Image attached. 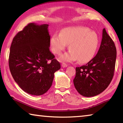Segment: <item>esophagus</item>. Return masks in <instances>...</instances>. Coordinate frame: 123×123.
Here are the masks:
<instances>
[{
    "mask_svg": "<svg viewBox=\"0 0 123 123\" xmlns=\"http://www.w3.org/2000/svg\"><path fill=\"white\" fill-rule=\"evenodd\" d=\"M61 66H62V67L65 68V67H67V64L65 63H62V64H61Z\"/></svg>",
    "mask_w": 123,
    "mask_h": 123,
    "instance_id": "1",
    "label": "esophagus"
}]
</instances>
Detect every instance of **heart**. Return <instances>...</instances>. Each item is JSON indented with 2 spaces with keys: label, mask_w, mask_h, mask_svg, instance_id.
<instances>
[{
  "label": "heart",
  "mask_w": 123,
  "mask_h": 123,
  "mask_svg": "<svg viewBox=\"0 0 123 123\" xmlns=\"http://www.w3.org/2000/svg\"><path fill=\"white\" fill-rule=\"evenodd\" d=\"M51 50L54 54H61L69 44V51L60 57L62 61L72 62L78 60L85 63L93 59L99 45V36L96 32L85 26L67 28L61 34L56 32L50 39Z\"/></svg>",
  "instance_id": "obj_1"
}]
</instances>
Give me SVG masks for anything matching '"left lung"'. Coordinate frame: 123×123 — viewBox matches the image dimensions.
Here are the masks:
<instances>
[{
    "label": "left lung",
    "instance_id": "8db88e82",
    "mask_svg": "<svg viewBox=\"0 0 123 123\" xmlns=\"http://www.w3.org/2000/svg\"><path fill=\"white\" fill-rule=\"evenodd\" d=\"M116 56L114 42L104 28L97 55L86 65L76 68L73 82L79 93L84 97H91L103 92L113 77Z\"/></svg>",
    "mask_w": 123,
    "mask_h": 123
}]
</instances>
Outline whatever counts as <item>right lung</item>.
I'll return each instance as SVG.
<instances>
[{
    "instance_id": "add662e5",
    "label": "right lung",
    "mask_w": 123,
    "mask_h": 123,
    "mask_svg": "<svg viewBox=\"0 0 123 123\" xmlns=\"http://www.w3.org/2000/svg\"><path fill=\"white\" fill-rule=\"evenodd\" d=\"M48 24L29 23L12 40L9 65L12 77L28 94L41 95L52 85L60 63L50 51Z\"/></svg>"
}]
</instances>
